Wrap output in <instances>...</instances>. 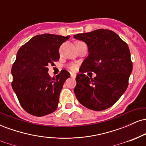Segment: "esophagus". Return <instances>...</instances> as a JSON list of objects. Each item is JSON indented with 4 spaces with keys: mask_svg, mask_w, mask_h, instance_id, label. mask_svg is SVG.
Wrapping results in <instances>:
<instances>
[{
    "mask_svg": "<svg viewBox=\"0 0 146 146\" xmlns=\"http://www.w3.org/2000/svg\"><path fill=\"white\" fill-rule=\"evenodd\" d=\"M75 77H76V75L75 74H73V73H71V78L73 79H75Z\"/></svg>",
    "mask_w": 146,
    "mask_h": 146,
    "instance_id": "34e87169",
    "label": "esophagus"
}]
</instances>
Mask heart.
Wrapping results in <instances>:
<instances>
[{"label": "heart", "instance_id": "b5f03b06", "mask_svg": "<svg viewBox=\"0 0 146 146\" xmlns=\"http://www.w3.org/2000/svg\"><path fill=\"white\" fill-rule=\"evenodd\" d=\"M71 69L72 70V71H75V69H76V66H75V64H73V65H71Z\"/></svg>", "mask_w": 146, "mask_h": 146}]
</instances>
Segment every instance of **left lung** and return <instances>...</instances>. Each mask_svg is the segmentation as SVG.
<instances>
[{"instance_id":"obj_1","label":"left lung","mask_w":146,"mask_h":146,"mask_svg":"<svg viewBox=\"0 0 146 146\" xmlns=\"http://www.w3.org/2000/svg\"><path fill=\"white\" fill-rule=\"evenodd\" d=\"M73 38L87 44L88 56L76 76L75 96L81 104L93 110H104L112 106L124 93L132 71L128 46L114 31L98 29L78 33ZM96 73L90 79L83 74Z\"/></svg>"}]
</instances>
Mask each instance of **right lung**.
Returning a JSON list of instances; mask_svg holds the SVG:
<instances>
[{
  "label": "right lung",
  "mask_w": 146,
  "mask_h": 146,
  "mask_svg": "<svg viewBox=\"0 0 146 146\" xmlns=\"http://www.w3.org/2000/svg\"><path fill=\"white\" fill-rule=\"evenodd\" d=\"M69 38L37 35L18 50L11 68V86L23 109L33 116H44L57 109L60 92L71 75L62 70L51 78L47 66L59 60L60 45Z\"/></svg>",
  "instance_id": "add662e5"
}]
</instances>
